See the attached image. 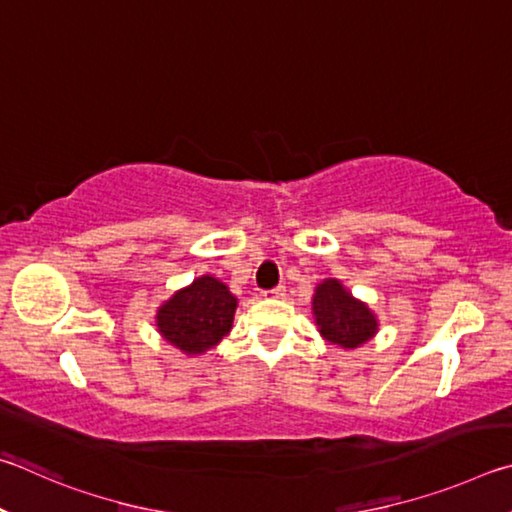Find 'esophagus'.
Instances as JSON below:
<instances>
[{"mask_svg": "<svg viewBox=\"0 0 512 512\" xmlns=\"http://www.w3.org/2000/svg\"><path fill=\"white\" fill-rule=\"evenodd\" d=\"M263 294H265V297L283 299V297H285V285H276V288H272V290H265Z\"/></svg>", "mask_w": 512, "mask_h": 512, "instance_id": "esophagus-1", "label": "esophagus"}]
</instances>
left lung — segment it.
<instances>
[{
  "mask_svg": "<svg viewBox=\"0 0 512 512\" xmlns=\"http://www.w3.org/2000/svg\"><path fill=\"white\" fill-rule=\"evenodd\" d=\"M317 326L328 342L344 348H357L378 333V321L364 303L355 301L342 283L328 279L312 299Z\"/></svg>",
  "mask_w": 512,
  "mask_h": 512,
  "instance_id": "left-lung-1",
  "label": "left lung"
}]
</instances>
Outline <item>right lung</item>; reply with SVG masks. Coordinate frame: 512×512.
Wrapping results in <instances>:
<instances>
[{
  "label": "right lung",
  "instance_id": "1",
  "mask_svg": "<svg viewBox=\"0 0 512 512\" xmlns=\"http://www.w3.org/2000/svg\"><path fill=\"white\" fill-rule=\"evenodd\" d=\"M236 297L213 276L195 279L157 312L159 333L179 351L197 355L213 348L231 330Z\"/></svg>",
  "mask_w": 512,
  "mask_h": 512
}]
</instances>
